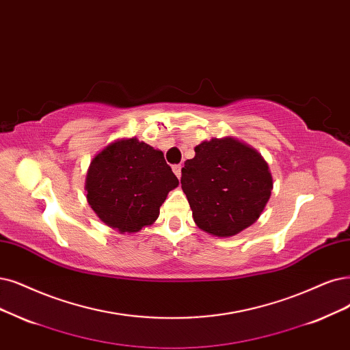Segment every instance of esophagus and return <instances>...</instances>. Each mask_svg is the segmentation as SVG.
Listing matches in <instances>:
<instances>
[{
    "label": "esophagus",
    "instance_id": "esophagus-1",
    "mask_svg": "<svg viewBox=\"0 0 350 350\" xmlns=\"http://www.w3.org/2000/svg\"><path fill=\"white\" fill-rule=\"evenodd\" d=\"M173 172H174V174L180 178L182 177V164H174L173 165Z\"/></svg>",
    "mask_w": 350,
    "mask_h": 350
}]
</instances>
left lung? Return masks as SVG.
<instances>
[{
  "label": "left lung",
  "instance_id": "8db88e82",
  "mask_svg": "<svg viewBox=\"0 0 350 350\" xmlns=\"http://www.w3.org/2000/svg\"><path fill=\"white\" fill-rule=\"evenodd\" d=\"M185 161L182 189L196 225L215 237H234L262 213L273 177L260 152L235 138L203 141Z\"/></svg>",
  "mask_w": 350,
  "mask_h": 350
}]
</instances>
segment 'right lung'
<instances>
[{"mask_svg": "<svg viewBox=\"0 0 350 350\" xmlns=\"http://www.w3.org/2000/svg\"><path fill=\"white\" fill-rule=\"evenodd\" d=\"M177 186L161 151L128 138L112 142L90 163L86 198L100 221L131 234L159 217L168 191Z\"/></svg>", "mask_w": 350, "mask_h": 350, "instance_id": "add662e5", "label": "right lung"}]
</instances>
